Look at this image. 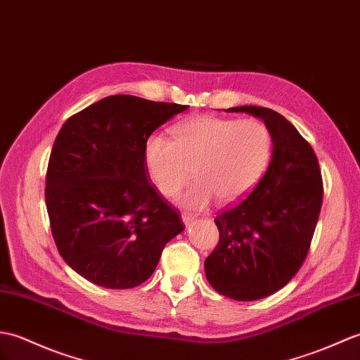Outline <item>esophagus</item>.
<instances>
[{
  "instance_id": "esophagus-1",
  "label": "esophagus",
  "mask_w": 360,
  "mask_h": 360,
  "mask_svg": "<svg viewBox=\"0 0 360 360\" xmlns=\"http://www.w3.org/2000/svg\"><path fill=\"white\" fill-rule=\"evenodd\" d=\"M181 220H183V223H185V225H186V226H189V225H191V223H193V221L195 220V217H194V215H193V214L183 212V214H181Z\"/></svg>"
}]
</instances>
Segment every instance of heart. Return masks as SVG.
I'll list each match as a JSON object with an SVG mask.
<instances>
[{
  "instance_id": "heart-1",
  "label": "heart",
  "mask_w": 360,
  "mask_h": 360,
  "mask_svg": "<svg viewBox=\"0 0 360 360\" xmlns=\"http://www.w3.org/2000/svg\"><path fill=\"white\" fill-rule=\"evenodd\" d=\"M273 137L255 118L200 115L172 129V140L149 135L143 158L150 181L165 197H174L193 177L195 185L180 197V205L203 210L217 198L221 205L243 197L265 172Z\"/></svg>"
}]
</instances>
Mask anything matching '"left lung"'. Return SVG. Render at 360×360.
Instances as JSON below:
<instances>
[{"label": "left lung", "instance_id": "left-lung-1", "mask_svg": "<svg viewBox=\"0 0 360 360\" xmlns=\"http://www.w3.org/2000/svg\"><path fill=\"white\" fill-rule=\"evenodd\" d=\"M262 118L273 137V157L240 203L214 219L219 243L205 260L212 288L250 302L282 290L309 251L323 200L316 153L283 115L260 106L229 108Z\"/></svg>", "mask_w": 360, "mask_h": 360}]
</instances>
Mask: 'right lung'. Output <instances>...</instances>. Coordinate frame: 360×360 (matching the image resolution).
I'll use <instances>...</instances> for the list:
<instances>
[{
  "label": "right lung",
  "mask_w": 360,
  "mask_h": 360,
  "mask_svg": "<svg viewBox=\"0 0 360 360\" xmlns=\"http://www.w3.org/2000/svg\"><path fill=\"white\" fill-rule=\"evenodd\" d=\"M186 109L110 95L61 126L47 165L46 207L58 252L86 281L110 290L141 285L185 229L149 181L143 146Z\"/></svg>",
  "instance_id": "1"
}]
</instances>
